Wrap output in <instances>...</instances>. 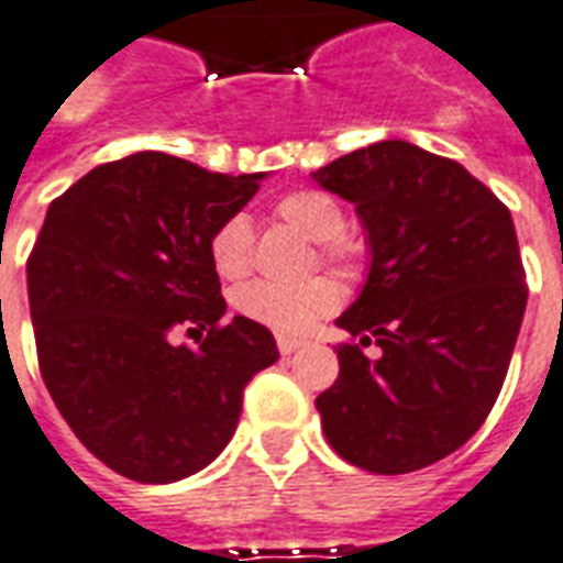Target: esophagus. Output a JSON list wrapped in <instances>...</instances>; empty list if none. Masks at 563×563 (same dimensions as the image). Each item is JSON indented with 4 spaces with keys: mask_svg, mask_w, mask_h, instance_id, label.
<instances>
[{
    "mask_svg": "<svg viewBox=\"0 0 563 563\" xmlns=\"http://www.w3.org/2000/svg\"><path fill=\"white\" fill-rule=\"evenodd\" d=\"M276 345H278V352H282V354H294L296 349L302 345V340H296V336H278Z\"/></svg>",
    "mask_w": 563,
    "mask_h": 563,
    "instance_id": "obj_1",
    "label": "esophagus"
}]
</instances>
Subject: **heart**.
Here are the masks:
<instances>
[{"label": "heart", "mask_w": 563, "mask_h": 563, "mask_svg": "<svg viewBox=\"0 0 563 563\" xmlns=\"http://www.w3.org/2000/svg\"><path fill=\"white\" fill-rule=\"evenodd\" d=\"M276 214L287 227L317 241V258L328 267L352 269L363 261V246L345 235V211L334 197L317 188L290 191L276 203ZM253 223L246 214H229L209 235V261L214 273L227 282L244 278L253 267ZM232 305L244 319L276 331L282 336L308 334L319 319L331 317L340 305V287L328 276H313L302 285H273L250 282L238 287Z\"/></svg>", "instance_id": "obj_1"}]
</instances>
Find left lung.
Instances as JSON below:
<instances>
[{
    "mask_svg": "<svg viewBox=\"0 0 563 563\" xmlns=\"http://www.w3.org/2000/svg\"><path fill=\"white\" fill-rule=\"evenodd\" d=\"M357 206L372 269L336 319L340 375L317 398L328 444L372 474L451 456L503 389L526 310L515 223L460 162L377 142L313 174Z\"/></svg>",
    "mask_w": 563,
    "mask_h": 563,
    "instance_id": "left-lung-1",
    "label": "left lung"
}]
</instances>
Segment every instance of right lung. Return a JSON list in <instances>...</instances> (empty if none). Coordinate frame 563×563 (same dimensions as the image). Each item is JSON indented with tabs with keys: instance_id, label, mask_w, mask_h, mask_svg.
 I'll return each mask as SVG.
<instances>
[{
	"instance_id": "add662e5",
	"label": "right lung",
	"mask_w": 563,
	"mask_h": 563,
	"mask_svg": "<svg viewBox=\"0 0 563 563\" xmlns=\"http://www.w3.org/2000/svg\"><path fill=\"white\" fill-rule=\"evenodd\" d=\"M179 156L98 165L54 197L29 255L43 384L92 456L136 483H177L235 433L246 384L278 360L227 299L209 235L258 191ZM198 334L197 346L174 344Z\"/></svg>"
}]
</instances>
